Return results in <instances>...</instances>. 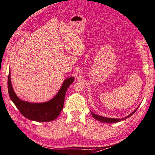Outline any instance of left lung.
Wrapping results in <instances>:
<instances>
[{"instance_id": "left-lung-1", "label": "left lung", "mask_w": 155, "mask_h": 155, "mask_svg": "<svg viewBox=\"0 0 155 155\" xmlns=\"http://www.w3.org/2000/svg\"><path fill=\"white\" fill-rule=\"evenodd\" d=\"M137 109H136L135 110L133 113H132L130 114V115H129L128 116H127L126 117H124V118H122V119H111V118H106V117H102V116H99V115H95V114L93 113L92 112H91L92 113V115L93 116V117H94V119H96V120H98L99 121L101 122H103V123H107V124H110V123H117V122H119L121 121H123V120H125V119H127L128 117H130V116H132L133 114L135 113Z\"/></svg>"}]
</instances>
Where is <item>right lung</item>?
I'll return each instance as SVG.
<instances>
[{
    "label": "right lung",
    "mask_w": 155,
    "mask_h": 155,
    "mask_svg": "<svg viewBox=\"0 0 155 155\" xmlns=\"http://www.w3.org/2000/svg\"><path fill=\"white\" fill-rule=\"evenodd\" d=\"M74 81V78L66 79L58 94L50 101L44 103H30L17 97L13 89L9 71L8 77V92L11 101L21 115L28 119L39 122H48L56 119L62 110L67 90Z\"/></svg>",
    "instance_id": "right-lung-1"
}]
</instances>
